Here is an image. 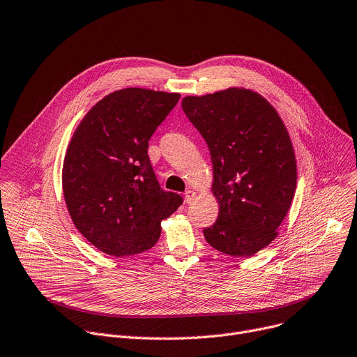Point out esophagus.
Instances as JSON below:
<instances>
[{"label": "esophagus", "instance_id": "obj_1", "mask_svg": "<svg viewBox=\"0 0 357 357\" xmlns=\"http://www.w3.org/2000/svg\"><path fill=\"white\" fill-rule=\"evenodd\" d=\"M196 199V191L195 190H187L185 191V197H184V200H185V203H191Z\"/></svg>", "mask_w": 357, "mask_h": 357}]
</instances>
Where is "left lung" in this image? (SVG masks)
Segmentation results:
<instances>
[{
  "label": "left lung",
  "instance_id": "obj_1",
  "mask_svg": "<svg viewBox=\"0 0 357 357\" xmlns=\"http://www.w3.org/2000/svg\"><path fill=\"white\" fill-rule=\"evenodd\" d=\"M206 140L218 217L203 230L215 250L250 257L278 237L291 206L297 164L289 131L259 93L230 87L181 101Z\"/></svg>",
  "mask_w": 357,
  "mask_h": 357
}]
</instances>
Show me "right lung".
I'll list each match as a JSON object with an SVG mask.
<instances>
[{
  "mask_svg": "<svg viewBox=\"0 0 357 357\" xmlns=\"http://www.w3.org/2000/svg\"><path fill=\"white\" fill-rule=\"evenodd\" d=\"M178 93L123 89L105 96L77 126L63 164V193L71 220L105 255L143 253L158 241L161 220L183 203L160 188L149 140Z\"/></svg>",
  "mask_w": 357,
  "mask_h": 357,
  "instance_id": "1",
  "label": "right lung"
}]
</instances>
